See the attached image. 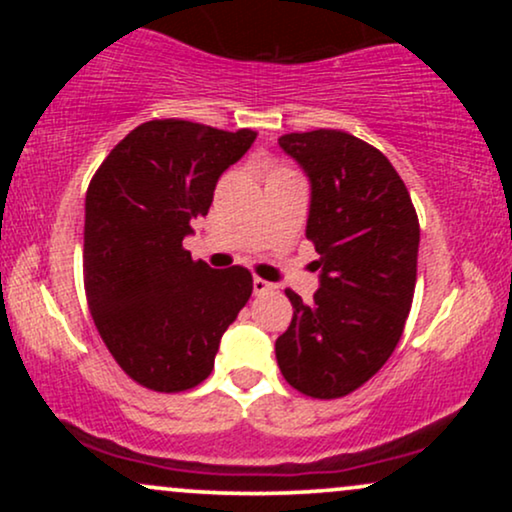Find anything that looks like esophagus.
Segmentation results:
<instances>
[{
	"instance_id": "esophagus-1",
	"label": "esophagus",
	"mask_w": 512,
	"mask_h": 512,
	"mask_svg": "<svg viewBox=\"0 0 512 512\" xmlns=\"http://www.w3.org/2000/svg\"><path fill=\"white\" fill-rule=\"evenodd\" d=\"M274 289H276L274 284H269V281L260 279V276H255V279H252V291H255L257 296H264V293H272Z\"/></svg>"
}]
</instances>
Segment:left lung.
<instances>
[{
	"instance_id": "8db88e82",
	"label": "left lung",
	"mask_w": 512,
	"mask_h": 512,
	"mask_svg": "<svg viewBox=\"0 0 512 512\" xmlns=\"http://www.w3.org/2000/svg\"><path fill=\"white\" fill-rule=\"evenodd\" d=\"M310 182L305 236L315 243L320 289L293 303L276 339L286 383L317 399L344 397L392 356L416 286L419 219L402 178L378 149L339 129L279 137Z\"/></svg>"
}]
</instances>
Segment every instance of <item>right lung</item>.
I'll return each mask as SVG.
<instances>
[{
    "label": "right lung",
    "instance_id": "1",
    "mask_svg": "<svg viewBox=\"0 0 512 512\" xmlns=\"http://www.w3.org/2000/svg\"><path fill=\"white\" fill-rule=\"evenodd\" d=\"M257 132L151 120L127 134L86 192L84 284L110 354L156 392L202 383L252 293L245 267L211 269L182 248L216 182Z\"/></svg>",
    "mask_w": 512,
    "mask_h": 512
}]
</instances>
